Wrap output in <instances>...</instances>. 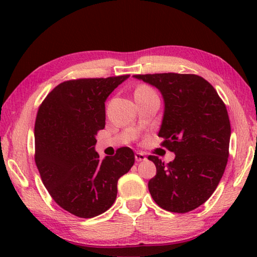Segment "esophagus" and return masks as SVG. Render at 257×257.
<instances>
[{"label": "esophagus", "instance_id": "1", "mask_svg": "<svg viewBox=\"0 0 257 257\" xmlns=\"http://www.w3.org/2000/svg\"><path fill=\"white\" fill-rule=\"evenodd\" d=\"M135 159H136L137 162H141V161H145L146 160V156H145V154L139 153V152H137V153L135 154Z\"/></svg>", "mask_w": 257, "mask_h": 257}]
</instances>
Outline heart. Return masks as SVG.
Returning <instances> with one entry per match:
<instances>
[{
	"instance_id": "1",
	"label": "heart",
	"mask_w": 257,
	"mask_h": 257,
	"mask_svg": "<svg viewBox=\"0 0 257 257\" xmlns=\"http://www.w3.org/2000/svg\"><path fill=\"white\" fill-rule=\"evenodd\" d=\"M152 92H154V90L151 89L150 87L141 86V87H138V89L136 90V93L135 94H146V93H152Z\"/></svg>"
}]
</instances>
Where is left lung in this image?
<instances>
[{"label":"left lung","mask_w":257,"mask_h":257,"mask_svg":"<svg viewBox=\"0 0 257 257\" xmlns=\"http://www.w3.org/2000/svg\"><path fill=\"white\" fill-rule=\"evenodd\" d=\"M158 88L164 113L159 137L176 154L164 164L150 155L156 175L149 181L152 197L163 210L187 213L205 203L223 176L231 128L227 107L210 82L197 75H135Z\"/></svg>","instance_id":"obj_1"}]
</instances>
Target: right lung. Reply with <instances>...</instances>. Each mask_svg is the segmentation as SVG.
I'll return each instance as SVG.
<instances>
[{
  "label": "right lung",
  "mask_w": 257,
  "mask_h": 257,
  "mask_svg": "<svg viewBox=\"0 0 257 257\" xmlns=\"http://www.w3.org/2000/svg\"><path fill=\"white\" fill-rule=\"evenodd\" d=\"M129 75L61 82L45 97L35 122V162L51 197L71 214L89 219L112 206L118 180L135 163L129 147L99 160L97 132L105 101Z\"/></svg>",
  "instance_id": "obj_1"
}]
</instances>
